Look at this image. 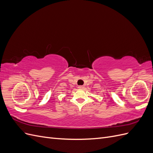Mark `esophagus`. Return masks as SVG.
Segmentation results:
<instances>
[{"label": "esophagus", "mask_w": 153, "mask_h": 153, "mask_svg": "<svg viewBox=\"0 0 153 153\" xmlns=\"http://www.w3.org/2000/svg\"><path fill=\"white\" fill-rule=\"evenodd\" d=\"M78 87L79 88V89H83V88H84V85H79Z\"/></svg>", "instance_id": "1"}]
</instances>
